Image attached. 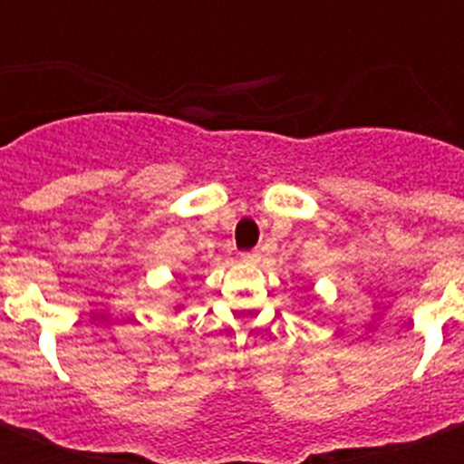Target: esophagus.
I'll return each instance as SVG.
<instances>
[{"label":"esophagus","instance_id":"obj_1","mask_svg":"<svg viewBox=\"0 0 464 464\" xmlns=\"http://www.w3.org/2000/svg\"><path fill=\"white\" fill-rule=\"evenodd\" d=\"M260 250H250V253H243V262H247V265H257L260 262Z\"/></svg>","mask_w":464,"mask_h":464}]
</instances>
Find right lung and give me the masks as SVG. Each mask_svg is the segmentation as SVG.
<instances>
[{"mask_svg":"<svg viewBox=\"0 0 464 464\" xmlns=\"http://www.w3.org/2000/svg\"><path fill=\"white\" fill-rule=\"evenodd\" d=\"M182 308H185V305H182V304H175V305H173V310H175V313H180Z\"/></svg>","mask_w":464,"mask_h":464,"instance_id":"right-lung-1","label":"right lung"}]
</instances>
